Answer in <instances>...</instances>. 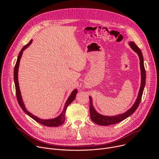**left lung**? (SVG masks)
I'll return each instance as SVG.
<instances>
[{"instance_id":"8db88e82","label":"left lung","mask_w":159,"mask_h":159,"mask_svg":"<svg viewBox=\"0 0 159 159\" xmlns=\"http://www.w3.org/2000/svg\"><path fill=\"white\" fill-rule=\"evenodd\" d=\"M129 44L130 45V47L133 49V50L139 55V57L140 58V65L141 75H142L141 80L142 81H141V86H140V88L139 90L138 98H137V100H136L133 106L129 110H128L126 112L123 113V114H121V115H116L115 116H106L101 115L99 114L98 112H96V111L95 110V109L94 108V107L93 106L92 98L90 96L89 97V104H90L89 111H90V119H91V120L94 123H95L98 125H99L101 126H107V125H115L116 123L122 121L123 120H125L126 118H127L131 115L133 114V113L139 107V104L141 101L144 87H145V80H146V72H145V69L144 63H143V55H142L141 50L137 46V44H136L133 41H131L130 43H129Z\"/></svg>"}]
</instances>
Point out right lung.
Returning a JSON list of instances; mask_svg holds the SVG:
<instances>
[{
  "label": "right lung",
  "instance_id": "1",
  "mask_svg": "<svg viewBox=\"0 0 159 159\" xmlns=\"http://www.w3.org/2000/svg\"><path fill=\"white\" fill-rule=\"evenodd\" d=\"M32 42V40H31L27 44H26L25 46L22 48V50H20L19 54V56L17 57V61H16V63L15 65V67H14V82H15V87H16V97H17V101H18V103L20 106V107L22 108V109L23 110L26 114L30 116L31 118H33L34 120H35L36 122L41 124V125H43L44 126H50V127H55V126H60L61 125H62L64 122H65V111H66V107L69 106L70 104L72 103V102L74 100V99L75 98V96L77 95V89H75L74 90L72 93H71L70 96H69V99H67L65 104V106H64V108H63V112H61V114L58 116L57 118H54V119H52V120H41V119H39L38 118V117L34 116L33 115H32L31 113H30V112H28L26 108H25V104H24V102L23 101H22V97H21V95H20V90H19V83H18V77H17V75H18V68H19V62H20V58H21V56H22V52H23V51L27 48L29 47V45Z\"/></svg>",
  "mask_w": 159,
  "mask_h": 159
}]
</instances>
